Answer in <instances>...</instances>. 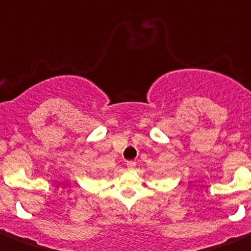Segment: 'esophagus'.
<instances>
[{"mask_svg":"<svg viewBox=\"0 0 251 251\" xmlns=\"http://www.w3.org/2000/svg\"><path fill=\"white\" fill-rule=\"evenodd\" d=\"M126 165H127V169L131 170L136 167V162H133V160H128V162H126Z\"/></svg>","mask_w":251,"mask_h":251,"instance_id":"34e87169","label":"esophagus"}]
</instances>
